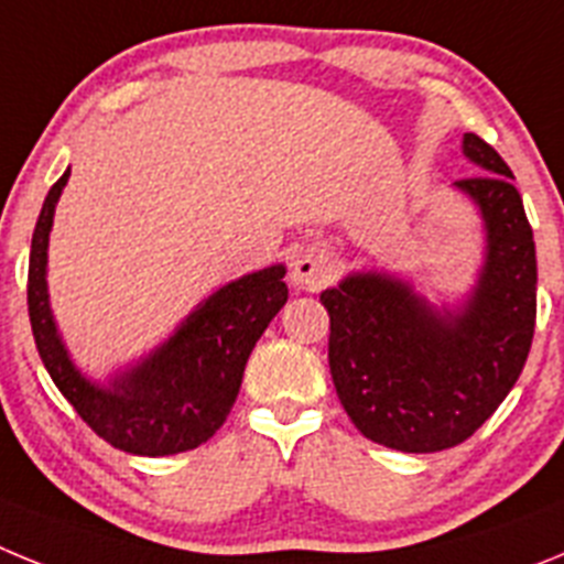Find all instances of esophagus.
<instances>
[{
    "mask_svg": "<svg viewBox=\"0 0 564 564\" xmlns=\"http://www.w3.org/2000/svg\"><path fill=\"white\" fill-rule=\"evenodd\" d=\"M327 279H330V262L318 248H305L291 262L293 285L305 288V291H318V288L327 285Z\"/></svg>",
    "mask_w": 564,
    "mask_h": 564,
    "instance_id": "1",
    "label": "esophagus"
}]
</instances>
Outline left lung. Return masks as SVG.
<instances>
[{"label": "left lung", "mask_w": 564, "mask_h": 564, "mask_svg": "<svg viewBox=\"0 0 564 564\" xmlns=\"http://www.w3.org/2000/svg\"><path fill=\"white\" fill-rule=\"evenodd\" d=\"M463 152L482 169L457 181L480 206L488 257L460 316H441L406 285L376 273L322 293L330 313V376L344 412L398 452L452 449L506 401L536 322V251L511 169L475 132Z\"/></svg>", "instance_id": "obj_1"}]
</instances>
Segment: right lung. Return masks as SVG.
<instances>
[{
  "mask_svg": "<svg viewBox=\"0 0 564 564\" xmlns=\"http://www.w3.org/2000/svg\"><path fill=\"white\" fill-rule=\"evenodd\" d=\"M67 177L44 197L30 242L28 313L39 356L82 421L115 449L143 457L197 449L226 423L253 344L288 302L285 268L248 273L208 296L161 350L101 390L73 367L47 305V237Z\"/></svg>",
  "mask_w": 564,
  "mask_h": 564,
  "instance_id": "right-lung-1",
  "label": "right lung"
}]
</instances>
